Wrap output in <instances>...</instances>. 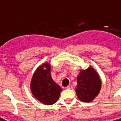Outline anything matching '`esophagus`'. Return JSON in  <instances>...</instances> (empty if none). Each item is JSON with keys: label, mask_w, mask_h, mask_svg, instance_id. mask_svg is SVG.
Returning a JSON list of instances; mask_svg holds the SVG:
<instances>
[{"label": "esophagus", "mask_w": 121, "mask_h": 121, "mask_svg": "<svg viewBox=\"0 0 121 121\" xmlns=\"http://www.w3.org/2000/svg\"><path fill=\"white\" fill-rule=\"evenodd\" d=\"M72 88H73V86L71 85H69L67 86V89H72Z\"/></svg>", "instance_id": "obj_1"}]
</instances>
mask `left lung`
Segmentation results:
<instances>
[{"instance_id": "1", "label": "left lung", "mask_w": 121, "mask_h": 121, "mask_svg": "<svg viewBox=\"0 0 121 121\" xmlns=\"http://www.w3.org/2000/svg\"><path fill=\"white\" fill-rule=\"evenodd\" d=\"M76 92L78 99L84 102L94 100L101 89V80L99 74L93 67L82 70L77 78Z\"/></svg>"}]
</instances>
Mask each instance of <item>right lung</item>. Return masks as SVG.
I'll list each match as a JSON object with an SVG mask.
<instances>
[{
  "instance_id": "add662e5",
  "label": "right lung",
  "mask_w": 121,
  "mask_h": 121,
  "mask_svg": "<svg viewBox=\"0 0 121 121\" xmlns=\"http://www.w3.org/2000/svg\"><path fill=\"white\" fill-rule=\"evenodd\" d=\"M31 93L39 102L50 105L57 102L62 91L51 76V65L48 62L42 64L36 70L30 84Z\"/></svg>"
}]
</instances>
